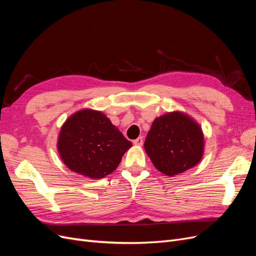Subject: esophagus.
Instances as JSON below:
<instances>
[{
  "mask_svg": "<svg viewBox=\"0 0 256 256\" xmlns=\"http://www.w3.org/2000/svg\"><path fill=\"white\" fill-rule=\"evenodd\" d=\"M134 144L138 145V146H141L143 144V138L142 136H138L136 140H134Z\"/></svg>",
  "mask_w": 256,
  "mask_h": 256,
  "instance_id": "obj_1",
  "label": "esophagus"
}]
</instances>
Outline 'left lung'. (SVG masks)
<instances>
[{
	"instance_id": "left-lung-1",
	"label": "left lung",
	"mask_w": 256,
	"mask_h": 256,
	"mask_svg": "<svg viewBox=\"0 0 256 256\" xmlns=\"http://www.w3.org/2000/svg\"><path fill=\"white\" fill-rule=\"evenodd\" d=\"M144 148L159 172L175 176L196 166L202 159L204 134L189 115L170 112L154 118Z\"/></svg>"
}]
</instances>
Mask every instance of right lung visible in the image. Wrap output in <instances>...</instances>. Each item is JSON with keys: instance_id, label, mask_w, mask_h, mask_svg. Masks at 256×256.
<instances>
[{"instance_id": "add662e5", "label": "right lung", "mask_w": 256, "mask_h": 256, "mask_svg": "<svg viewBox=\"0 0 256 256\" xmlns=\"http://www.w3.org/2000/svg\"><path fill=\"white\" fill-rule=\"evenodd\" d=\"M131 146L102 112L90 109L68 118L58 140V150L66 166L95 180L115 171Z\"/></svg>"}]
</instances>
